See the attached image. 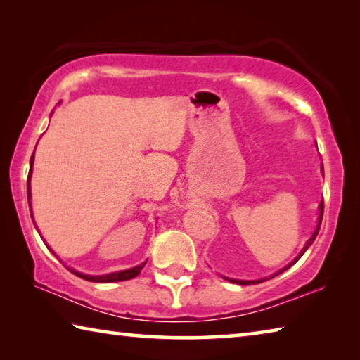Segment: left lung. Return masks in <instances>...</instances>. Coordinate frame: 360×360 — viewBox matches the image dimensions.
<instances>
[{
	"label": "left lung",
	"instance_id": "1",
	"mask_svg": "<svg viewBox=\"0 0 360 360\" xmlns=\"http://www.w3.org/2000/svg\"><path fill=\"white\" fill-rule=\"evenodd\" d=\"M321 170H323V175H324V167H321ZM319 217H318V224H316V228H314V231H313V234H311V237L308 238V240L305 242V245H304V248L300 250V253L294 257V259L288 264V266H285L283 269H280L278 272H275L274 275H270L269 278H259V280H236V278H229V276H223L224 280H228V281H231V283H237V285H257V283H262V281H266V280H270V278H274V276H276V275H280V274H283L285 272V270H288L289 267L291 266H294L295 262H297L302 256H304V253L305 251L311 247V243L314 242V238H316V236H318V232H319V228H321V221H323V213H324V200H321L319 202Z\"/></svg>",
	"mask_w": 360,
	"mask_h": 360
}]
</instances>
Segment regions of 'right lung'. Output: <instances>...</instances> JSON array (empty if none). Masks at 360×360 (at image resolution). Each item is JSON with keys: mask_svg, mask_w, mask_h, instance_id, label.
<instances>
[{"mask_svg": "<svg viewBox=\"0 0 360 360\" xmlns=\"http://www.w3.org/2000/svg\"><path fill=\"white\" fill-rule=\"evenodd\" d=\"M52 115V113H50ZM33 164H34V153L31 155V160H30V174H28V181H27V194H28V205H30V213H31V219H33L34 223V218H33V210H31V174H33ZM36 226V223H34ZM37 229V228H36ZM39 232V231H37ZM41 238L44 240V243H46V238H44L41 236ZM47 245V243H46ZM47 248L52 251V253L56 256L55 251L49 247ZM145 264H147V261L139 264V266L132 267V269H126V270H120V272H112V274H105V275H86V274H82V272H77V270H74L71 267H68V270H71V272L74 275L80 276V278H84L86 281H94V283H115V281H124V280H131L134 278V276H137L139 274H141V270L143 269Z\"/></svg>", "mask_w": 360, "mask_h": 360, "instance_id": "obj_1", "label": "right lung"}]
</instances>
